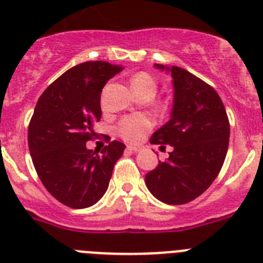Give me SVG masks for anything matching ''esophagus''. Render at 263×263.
<instances>
[{
	"instance_id": "esophagus-1",
	"label": "esophagus",
	"mask_w": 263,
	"mask_h": 263,
	"mask_svg": "<svg viewBox=\"0 0 263 263\" xmlns=\"http://www.w3.org/2000/svg\"><path fill=\"white\" fill-rule=\"evenodd\" d=\"M127 150L133 153H138L142 150V147H139V146H127Z\"/></svg>"
}]
</instances>
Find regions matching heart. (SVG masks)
<instances>
[{"mask_svg":"<svg viewBox=\"0 0 263 263\" xmlns=\"http://www.w3.org/2000/svg\"><path fill=\"white\" fill-rule=\"evenodd\" d=\"M132 88L137 90H157V81L147 72H138L132 78ZM153 121L143 115L126 116L120 121L117 132L127 142H139L152 130Z\"/></svg>","mask_w":263,"mask_h":263,"instance_id":"1","label":"heart"}]
</instances>
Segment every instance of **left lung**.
Masks as SVG:
<instances>
[{"label":"left lung","mask_w":263,"mask_h":263,"mask_svg":"<svg viewBox=\"0 0 263 263\" xmlns=\"http://www.w3.org/2000/svg\"><path fill=\"white\" fill-rule=\"evenodd\" d=\"M171 73L174 104L171 118L150 143L173 146L168 159L146 174L148 191L171 205L200 196L217 178L229 145V120L221 99L211 85L180 67L155 64Z\"/></svg>","instance_id":"obj_1"}]
</instances>
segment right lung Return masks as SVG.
<instances>
[{
  "instance_id": "1",
  "label": "right lung",
  "mask_w": 263,
  "mask_h": 263,
  "mask_svg": "<svg viewBox=\"0 0 263 263\" xmlns=\"http://www.w3.org/2000/svg\"><path fill=\"white\" fill-rule=\"evenodd\" d=\"M122 68L106 62L72 67L42 93L30 121L29 150L41 182L57 200L75 210L104 196L124 154L120 141L95 152L85 146L101 118V90Z\"/></svg>"
}]
</instances>
